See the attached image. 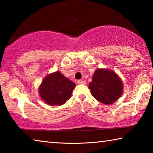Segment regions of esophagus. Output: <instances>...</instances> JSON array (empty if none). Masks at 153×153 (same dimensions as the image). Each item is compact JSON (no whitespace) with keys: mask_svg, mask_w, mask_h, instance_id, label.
<instances>
[{"mask_svg":"<svg viewBox=\"0 0 153 153\" xmlns=\"http://www.w3.org/2000/svg\"><path fill=\"white\" fill-rule=\"evenodd\" d=\"M77 83H78L79 84H86V82L84 81V80H82V79H79L77 80Z\"/></svg>","mask_w":153,"mask_h":153,"instance_id":"obj_1","label":"esophagus"}]
</instances>
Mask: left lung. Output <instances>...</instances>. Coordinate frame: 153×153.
I'll list each match as a JSON object with an SVG mask.
<instances>
[{
    "mask_svg": "<svg viewBox=\"0 0 153 153\" xmlns=\"http://www.w3.org/2000/svg\"><path fill=\"white\" fill-rule=\"evenodd\" d=\"M88 88L93 97L105 105L113 104L123 92L122 81L115 72L107 69H97Z\"/></svg>",
    "mask_w": 153,
    "mask_h": 153,
    "instance_id": "8db88e82",
    "label": "left lung"
}]
</instances>
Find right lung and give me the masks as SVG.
Masks as SVG:
<instances>
[{
	"instance_id": "obj_1",
	"label": "right lung",
	"mask_w": 153,
	"mask_h": 153,
	"mask_svg": "<svg viewBox=\"0 0 153 153\" xmlns=\"http://www.w3.org/2000/svg\"><path fill=\"white\" fill-rule=\"evenodd\" d=\"M75 86L73 82L56 71L43 79L39 92L41 98L47 105L60 106L69 99Z\"/></svg>"
}]
</instances>
